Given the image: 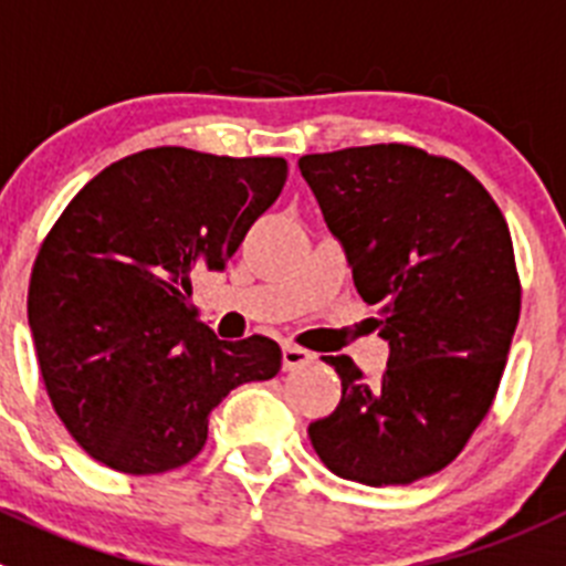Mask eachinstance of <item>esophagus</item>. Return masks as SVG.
I'll return each mask as SVG.
<instances>
[{"instance_id":"1","label":"esophagus","mask_w":566,"mask_h":566,"mask_svg":"<svg viewBox=\"0 0 566 566\" xmlns=\"http://www.w3.org/2000/svg\"><path fill=\"white\" fill-rule=\"evenodd\" d=\"M310 360H313V353H310V349H304V346H295V344H284L282 346L284 371L302 369V366H307Z\"/></svg>"}]
</instances>
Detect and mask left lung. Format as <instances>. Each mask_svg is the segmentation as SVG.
Masks as SVG:
<instances>
[{"label": "left lung", "mask_w": 566, "mask_h": 566, "mask_svg": "<svg viewBox=\"0 0 566 566\" xmlns=\"http://www.w3.org/2000/svg\"><path fill=\"white\" fill-rule=\"evenodd\" d=\"M298 169L389 340L378 380L327 358L340 403L310 442L340 480L411 485L454 462L493 406L522 310L511 231L465 166L417 146L304 155Z\"/></svg>", "instance_id": "obj_1"}]
</instances>
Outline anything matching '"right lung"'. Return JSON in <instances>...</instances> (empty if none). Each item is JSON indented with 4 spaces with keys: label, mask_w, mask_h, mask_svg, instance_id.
I'll list each match as a JSON object with an SVG mask.
<instances>
[{
    "label": "right lung",
    "mask_w": 566,
    "mask_h": 566,
    "mask_svg": "<svg viewBox=\"0 0 566 566\" xmlns=\"http://www.w3.org/2000/svg\"><path fill=\"white\" fill-rule=\"evenodd\" d=\"M284 180V157L157 146L106 166L61 211L28 321L50 403L93 460L132 476L182 468L228 391L282 369L264 335L217 340L191 276L226 268Z\"/></svg>",
    "instance_id": "obj_1"
}]
</instances>
